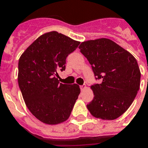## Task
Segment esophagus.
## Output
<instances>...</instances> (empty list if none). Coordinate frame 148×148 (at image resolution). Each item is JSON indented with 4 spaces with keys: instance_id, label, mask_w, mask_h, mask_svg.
I'll list each match as a JSON object with an SVG mask.
<instances>
[{
    "instance_id": "esophagus-1",
    "label": "esophagus",
    "mask_w": 148,
    "mask_h": 148,
    "mask_svg": "<svg viewBox=\"0 0 148 148\" xmlns=\"http://www.w3.org/2000/svg\"><path fill=\"white\" fill-rule=\"evenodd\" d=\"M85 88H86L85 84H84V85H81V86H80V88H81V90H84V89H85Z\"/></svg>"
}]
</instances>
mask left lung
<instances>
[{"instance_id":"left-lung-1","label":"left lung","mask_w":148,"mask_h":148,"mask_svg":"<svg viewBox=\"0 0 148 148\" xmlns=\"http://www.w3.org/2000/svg\"><path fill=\"white\" fill-rule=\"evenodd\" d=\"M91 65L95 80L94 98L87 104L90 114L103 120H114L131 106L140 88L138 62L128 51L112 40L101 38L79 46Z\"/></svg>"}]
</instances>
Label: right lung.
Segmentation results:
<instances>
[{
	"instance_id": "right-lung-1",
	"label": "right lung",
	"mask_w": 148,
	"mask_h": 148,
	"mask_svg": "<svg viewBox=\"0 0 148 148\" xmlns=\"http://www.w3.org/2000/svg\"><path fill=\"white\" fill-rule=\"evenodd\" d=\"M80 42L52 31L31 44L18 62V84L27 107L39 121L57 124L68 118L81 92L79 86L64 84L56 77L65 70L66 58Z\"/></svg>"
}]
</instances>
